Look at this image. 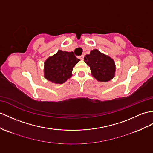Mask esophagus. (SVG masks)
Returning <instances> with one entry per match:
<instances>
[{
    "label": "esophagus",
    "mask_w": 153,
    "mask_h": 153,
    "mask_svg": "<svg viewBox=\"0 0 153 153\" xmlns=\"http://www.w3.org/2000/svg\"><path fill=\"white\" fill-rule=\"evenodd\" d=\"M84 55H81V56H79V58H80V59H84Z\"/></svg>",
    "instance_id": "1"
}]
</instances>
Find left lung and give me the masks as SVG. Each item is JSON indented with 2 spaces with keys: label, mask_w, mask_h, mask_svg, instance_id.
<instances>
[{
  "label": "left lung",
  "mask_w": 153,
  "mask_h": 153,
  "mask_svg": "<svg viewBox=\"0 0 153 153\" xmlns=\"http://www.w3.org/2000/svg\"><path fill=\"white\" fill-rule=\"evenodd\" d=\"M84 62L90 68L92 75L99 82H108L115 76V65L113 59L97 49L90 51L84 58Z\"/></svg>",
  "instance_id": "8db88e82"
}]
</instances>
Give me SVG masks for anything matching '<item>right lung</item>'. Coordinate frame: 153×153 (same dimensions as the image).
<instances>
[{
    "label": "right lung",
    "instance_id": "obj_1",
    "mask_svg": "<svg viewBox=\"0 0 153 153\" xmlns=\"http://www.w3.org/2000/svg\"><path fill=\"white\" fill-rule=\"evenodd\" d=\"M80 61L73 52L59 50L45 62L44 76L55 84H63L72 76L73 67Z\"/></svg>",
    "mask_w": 153,
    "mask_h": 153
}]
</instances>
